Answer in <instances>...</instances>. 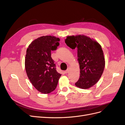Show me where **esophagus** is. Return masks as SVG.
I'll use <instances>...</instances> for the list:
<instances>
[{
  "mask_svg": "<svg viewBox=\"0 0 125 125\" xmlns=\"http://www.w3.org/2000/svg\"><path fill=\"white\" fill-rule=\"evenodd\" d=\"M69 69H67V70L64 71V73H69Z\"/></svg>",
  "mask_w": 125,
  "mask_h": 125,
  "instance_id": "34e87169",
  "label": "esophagus"
}]
</instances>
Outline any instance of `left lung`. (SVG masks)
<instances>
[{"label": "left lung", "mask_w": 125, "mask_h": 125, "mask_svg": "<svg viewBox=\"0 0 125 125\" xmlns=\"http://www.w3.org/2000/svg\"><path fill=\"white\" fill-rule=\"evenodd\" d=\"M65 43L72 49H78L80 74L75 86L82 89L90 88L99 80L104 69L105 58L101 45L84 35L68 36Z\"/></svg>", "instance_id": "left-lung-1"}]
</instances>
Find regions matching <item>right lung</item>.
<instances>
[{
  "instance_id": "obj_1",
  "label": "right lung",
  "mask_w": 125,
  "mask_h": 125,
  "mask_svg": "<svg viewBox=\"0 0 125 125\" xmlns=\"http://www.w3.org/2000/svg\"><path fill=\"white\" fill-rule=\"evenodd\" d=\"M60 39L54 36L39 37L32 42L26 50L25 68L32 85L43 94L56 89L62 74L56 70L51 51L56 50Z\"/></svg>"
}]
</instances>
